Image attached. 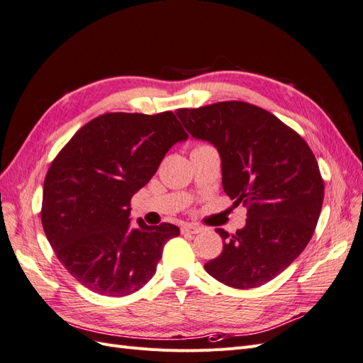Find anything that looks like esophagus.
I'll list each match as a JSON object with an SVG mask.
<instances>
[{"mask_svg": "<svg viewBox=\"0 0 363 363\" xmlns=\"http://www.w3.org/2000/svg\"><path fill=\"white\" fill-rule=\"evenodd\" d=\"M203 228L200 225H195V224H183L182 225V233H189V235H196V233H201Z\"/></svg>", "mask_w": 363, "mask_h": 363, "instance_id": "obj_1", "label": "esophagus"}]
</instances>
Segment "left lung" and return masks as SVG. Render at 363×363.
Masks as SVG:
<instances>
[{
	"instance_id": "8db88e82",
	"label": "left lung",
	"mask_w": 363,
	"mask_h": 363,
	"mask_svg": "<svg viewBox=\"0 0 363 363\" xmlns=\"http://www.w3.org/2000/svg\"><path fill=\"white\" fill-rule=\"evenodd\" d=\"M175 113L192 138L218 150L225 194L248 208L235 235L216 228L223 252L204 269L236 289L276 279L309 244L321 213L324 182L312 150L277 116L244 101Z\"/></svg>"
}]
</instances>
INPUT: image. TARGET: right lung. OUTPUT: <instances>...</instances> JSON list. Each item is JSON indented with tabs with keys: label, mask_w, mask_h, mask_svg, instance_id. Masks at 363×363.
Segmentation results:
<instances>
[{
	"label": "right lung",
	"mask_w": 363,
	"mask_h": 363,
	"mask_svg": "<svg viewBox=\"0 0 363 363\" xmlns=\"http://www.w3.org/2000/svg\"><path fill=\"white\" fill-rule=\"evenodd\" d=\"M188 135L172 112L104 113L83 125L43 182L42 227L62 265L92 292L125 296L156 274L174 224L131 227L130 201Z\"/></svg>",
	"instance_id": "obj_1"
}]
</instances>
